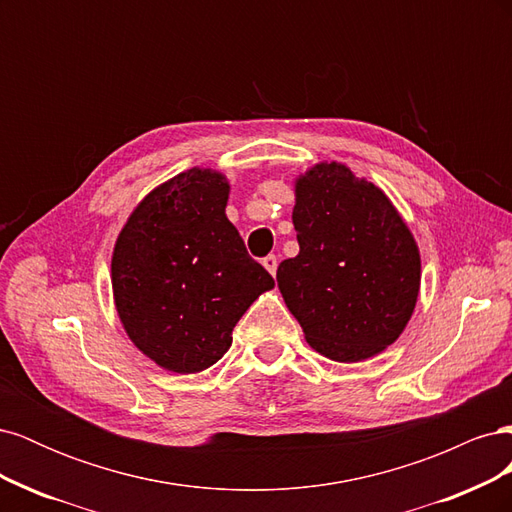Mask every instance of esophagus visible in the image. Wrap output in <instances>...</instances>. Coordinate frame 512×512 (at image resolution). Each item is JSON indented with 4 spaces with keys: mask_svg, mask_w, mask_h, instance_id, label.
<instances>
[{
    "mask_svg": "<svg viewBox=\"0 0 512 512\" xmlns=\"http://www.w3.org/2000/svg\"><path fill=\"white\" fill-rule=\"evenodd\" d=\"M262 265H265V269H267L271 275H275V271H277V256H275V254H269L267 258H262Z\"/></svg>",
    "mask_w": 512,
    "mask_h": 512,
    "instance_id": "obj_1",
    "label": "esophagus"
}]
</instances>
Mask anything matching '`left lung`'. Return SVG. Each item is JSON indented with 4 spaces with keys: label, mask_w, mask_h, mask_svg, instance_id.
<instances>
[{
    "label": "left lung",
    "mask_w": 512,
    "mask_h": 512,
    "mask_svg": "<svg viewBox=\"0 0 512 512\" xmlns=\"http://www.w3.org/2000/svg\"><path fill=\"white\" fill-rule=\"evenodd\" d=\"M299 254L277 286L307 344L339 363L369 359L406 329L421 286L412 232L380 188L337 162L294 185Z\"/></svg>",
    "instance_id": "obj_1"
}]
</instances>
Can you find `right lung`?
Returning a JSON list of instances; mask_svg holds the SVG:
<instances>
[{
	"label": "right lung",
	"mask_w": 512,
	"mask_h": 512,
	"mask_svg": "<svg viewBox=\"0 0 512 512\" xmlns=\"http://www.w3.org/2000/svg\"><path fill=\"white\" fill-rule=\"evenodd\" d=\"M228 181L190 168L153 190L113 252L117 314L134 346L160 367L196 374L218 363L232 329L275 286L226 218Z\"/></svg>",
	"instance_id": "add662e5"
}]
</instances>
